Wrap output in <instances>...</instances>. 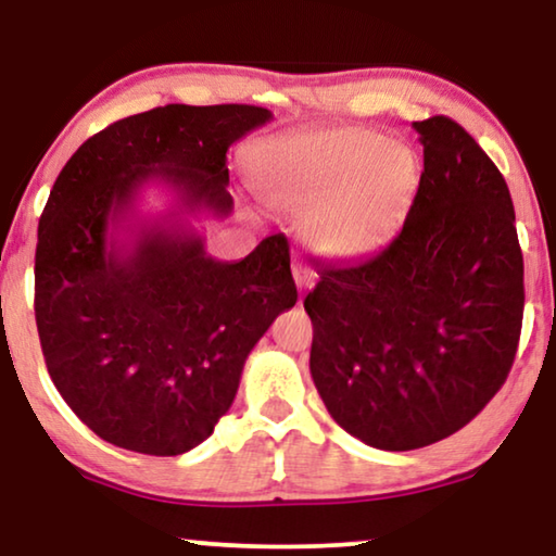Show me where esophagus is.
Listing matches in <instances>:
<instances>
[{
    "label": "esophagus",
    "instance_id": "34e87169",
    "mask_svg": "<svg viewBox=\"0 0 556 556\" xmlns=\"http://www.w3.org/2000/svg\"><path fill=\"white\" fill-rule=\"evenodd\" d=\"M293 280L299 286V291H306V288L314 286V273L306 265H293Z\"/></svg>",
    "mask_w": 556,
    "mask_h": 556
}]
</instances>
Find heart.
Segmentation results:
<instances>
[{"instance_id":"heart-1","label":"heart","mask_w":556,"mask_h":556,"mask_svg":"<svg viewBox=\"0 0 556 556\" xmlns=\"http://www.w3.org/2000/svg\"><path fill=\"white\" fill-rule=\"evenodd\" d=\"M253 174L270 204L308 215L303 238L318 257L356 263L402 232L420 192L422 162L409 143L337 126L263 143Z\"/></svg>"}]
</instances>
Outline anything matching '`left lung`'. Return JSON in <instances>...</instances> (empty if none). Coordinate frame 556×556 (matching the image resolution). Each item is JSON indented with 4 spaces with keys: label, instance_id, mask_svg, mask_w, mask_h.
<instances>
[{
    "label": "left lung",
    "instance_id": "1",
    "mask_svg": "<svg viewBox=\"0 0 556 556\" xmlns=\"http://www.w3.org/2000/svg\"><path fill=\"white\" fill-rule=\"evenodd\" d=\"M422 185L390 248L326 265L303 308L311 377L349 435L415 451L468 425L511 371L523 257L506 179L466 128L415 121Z\"/></svg>",
    "mask_w": 556,
    "mask_h": 556
}]
</instances>
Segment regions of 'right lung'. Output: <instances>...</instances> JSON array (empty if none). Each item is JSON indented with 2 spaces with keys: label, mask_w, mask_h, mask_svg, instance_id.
Masks as SVG:
<instances>
[{
  "label": "right lung",
  "mask_w": 556,
  "mask_h": 556,
  "mask_svg": "<svg viewBox=\"0 0 556 556\" xmlns=\"http://www.w3.org/2000/svg\"><path fill=\"white\" fill-rule=\"evenodd\" d=\"M270 118L238 103L136 113L90 136L52 185L37 227V333L58 392L105 443L181 455L207 440L248 354L299 301L283 235L217 261L192 225L230 215L227 151ZM151 184L175 197L156 218L138 212Z\"/></svg>",
  "instance_id": "1"
}]
</instances>
